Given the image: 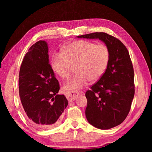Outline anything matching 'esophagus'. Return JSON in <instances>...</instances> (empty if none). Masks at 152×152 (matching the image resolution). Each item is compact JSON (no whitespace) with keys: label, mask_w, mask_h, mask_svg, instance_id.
<instances>
[{"label":"esophagus","mask_w":152,"mask_h":152,"mask_svg":"<svg viewBox=\"0 0 152 152\" xmlns=\"http://www.w3.org/2000/svg\"><path fill=\"white\" fill-rule=\"evenodd\" d=\"M80 94H82V92L80 91H74V92H67L66 94V96L67 99L68 100L69 102L73 101L75 100L77 96L80 95Z\"/></svg>","instance_id":"obj_1"}]
</instances>
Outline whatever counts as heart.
<instances>
[{"label": "heart", "instance_id": "b5f03b06", "mask_svg": "<svg viewBox=\"0 0 152 152\" xmlns=\"http://www.w3.org/2000/svg\"><path fill=\"white\" fill-rule=\"evenodd\" d=\"M107 46L88 41H77L66 45L61 56L53 58L52 68L62 80L70 78L74 67L76 74L64 86L65 91L74 92L103 76L109 61Z\"/></svg>", "mask_w": 152, "mask_h": 152}]
</instances>
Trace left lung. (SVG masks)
I'll list each match as a JSON object with an SVG mask.
<instances>
[{
	"label": "left lung",
	"instance_id": "1",
	"mask_svg": "<svg viewBox=\"0 0 152 152\" xmlns=\"http://www.w3.org/2000/svg\"><path fill=\"white\" fill-rule=\"evenodd\" d=\"M99 39L109 51L107 68L99 80L86 91V119L100 129L120 125L127 117L134 97V72L129 53L123 43L106 33L77 36Z\"/></svg>",
	"mask_w": 152,
	"mask_h": 152
}]
</instances>
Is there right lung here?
Here are the masks:
<instances>
[{"label":"right lung","mask_w":152,"mask_h":152,"mask_svg":"<svg viewBox=\"0 0 152 152\" xmlns=\"http://www.w3.org/2000/svg\"><path fill=\"white\" fill-rule=\"evenodd\" d=\"M48 45L44 40L29 48L19 72L20 101L28 119L35 127L51 129L58 125L68 102L60 91L50 64Z\"/></svg>","instance_id":"add662e5"}]
</instances>
